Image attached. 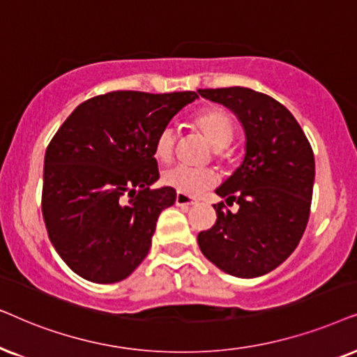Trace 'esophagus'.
<instances>
[{
	"label": "esophagus",
	"instance_id": "esophagus-1",
	"mask_svg": "<svg viewBox=\"0 0 357 357\" xmlns=\"http://www.w3.org/2000/svg\"><path fill=\"white\" fill-rule=\"evenodd\" d=\"M196 204H197V199H194L191 196H186V194H181V192L176 194V206L191 207V206H196Z\"/></svg>",
	"mask_w": 357,
	"mask_h": 357
}]
</instances>
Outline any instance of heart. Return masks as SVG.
I'll return each mask as SVG.
<instances>
[{"label":"heart","instance_id":"heart-1","mask_svg":"<svg viewBox=\"0 0 357 357\" xmlns=\"http://www.w3.org/2000/svg\"><path fill=\"white\" fill-rule=\"evenodd\" d=\"M194 126L208 140L218 156L225 155L235 137V122L225 109L208 107L194 119ZM176 134L173 127H165L156 137L155 156L161 161L171 160L174 151ZM161 181L186 196H199L217 184V174L211 169H192L188 166H171L163 171Z\"/></svg>","mask_w":357,"mask_h":357}]
</instances>
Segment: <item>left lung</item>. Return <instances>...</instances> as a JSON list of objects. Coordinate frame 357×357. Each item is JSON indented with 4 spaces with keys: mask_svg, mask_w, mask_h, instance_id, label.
<instances>
[{
    "mask_svg": "<svg viewBox=\"0 0 357 357\" xmlns=\"http://www.w3.org/2000/svg\"><path fill=\"white\" fill-rule=\"evenodd\" d=\"M223 104L245 129V158L217 189V222L197 235L202 255L236 278H258L284 263L305 231L315 179V158L296 117L268 94L250 88L199 89Z\"/></svg>",
    "mask_w": 357,
    "mask_h": 357,
    "instance_id": "1",
    "label": "left lung"
}]
</instances>
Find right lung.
Instances as JSON below:
<instances>
[{
  "instance_id": "add662e5",
  "label": "right lung",
  "mask_w": 357,
  "mask_h": 357,
  "mask_svg": "<svg viewBox=\"0 0 357 357\" xmlns=\"http://www.w3.org/2000/svg\"><path fill=\"white\" fill-rule=\"evenodd\" d=\"M194 91H112L79 104L47 146L42 215L66 266L112 284L137 269L176 191L160 178L155 142Z\"/></svg>"
}]
</instances>
